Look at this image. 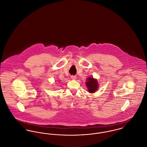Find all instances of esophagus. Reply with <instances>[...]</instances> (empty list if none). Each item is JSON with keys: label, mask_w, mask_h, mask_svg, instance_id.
<instances>
[{"label": "esophagus", "mask_w": 147, "mask_h": 147, "mask_svg": "<svg viewBox=\"0 0 147 147\" xmlns=\"http://www.w3.org/2000/svg\"><path fill=\"white\" fill-rule=\"evenodd\" d=\"M71 78L73 80H75L76 78V76H74V75H72V76H71Z\"/></svg>", "instance_id": "34e87169"}]
</instances>
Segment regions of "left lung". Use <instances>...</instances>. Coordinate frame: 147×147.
<instances>
[{
    "instance_id": "8db88e82",
    "label": "left lung",
    "mask_w": 147,
    "mask_h": 147,
    "mask_svg": "<svg viewBox=\"0 0 147 147\" xmlns=\"http://www.w3.org/2000/svg\"><path fill=\"white\" fill-rule=\"evenodd\" d=\"M86 85L88 88V92H94L98 88V81L93 78H88L86 82Z\"/></svg>"
}]
</instances>
